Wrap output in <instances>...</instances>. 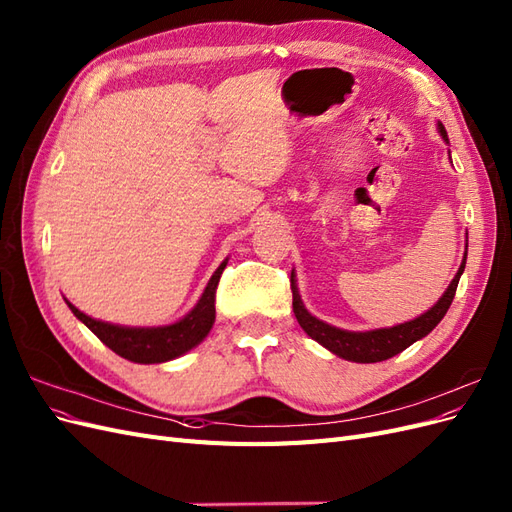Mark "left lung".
Segmentation results:
<instances>
[{"label":"left lung","instance_id":"obj_1","mask_svg":"<svg viewBox=\"0 0 512 512\" xmlns=\"http://www.w3.org/2000/svg\"><path fill=\"white\" fill-rule=\"evenodd\" d=\"M438 128H440V134L444 141H448L442 123H438ZM463 269H466V258H463L451 286L446 288L442 299L433 305L429 312H425L423 316H418L410 322L397 324V327H391V329L352 333V331H342L337 327H331V324L314 318L301 303L299 290H297V286H294V275H290L292 309H294V316H297L303 331L312 339H316V342L322 344L324 348H329L333 354L342 356V359H346V361H354V363H378V361L391 359V356L412 346L416 339H421L436 329V324L444 318L448 307H451V303L455 299L457 284H459V277H461Z\"/></svg>","mask_w":512,"mask_h":512}]
</instances>
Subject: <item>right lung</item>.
Masks as SVG:
<instances>
[{
  "label": "right lung",
  "mask_w": 512,
  "mask_h": 512,
  "mask_svg": "<svg viewBox=\"0 0 512 512\" xmlns=\"http://www.w3.org/2000/svg\"><path fill=\"white\" fill-rule=\"evenodd\" d=\"M224 267L226 260L218 267V271L213 273L203 297H200L192 312L179 322L168 324V327H119V324H108L102 320L89 318L83 312H79L72 303H66L72 309V314L98 335L102 344H106L115 354L123 356V359L134 363H164L170 359H177L183 352H188L190 348L203 342L207 333L211 331L215 320V290H218Z\"/></svg>",
  "instance_id": "obj_1"
}]
</instances>
